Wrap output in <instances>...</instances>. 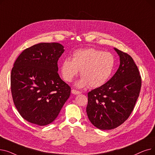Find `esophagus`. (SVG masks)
Instances as JSON below:
<instances>
[{
  "mask_svg": "<svg viewBox=\"0 0 155 155\" xmlns=\"http://www.w3.org/2000/svg\"><path fill=\"white\" fill-rule=\"evenodd\" d=\"M71 93H72L73 94H74V95H78V94H81V92H80V91L74 90V89H73V90H71Z\"/></svg>",
  "mask_w": 155,
  "mask_h": 155,
  "instance_id": "esophagus-1",
  "label": "esophagus"
}]
</instances>
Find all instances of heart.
<instances>
[{
	"instance_id": "1",
	"label": "heart",
	"mask_w": 155,
	"mask_h": 155,
	"mask_svg": "<svg viewBox=\"0 0 155 155\" xmlns=\"http://www.w3.org/2000/svg\"><path fill=\"white\" fill-rule=\"evenodd\" d=\"M114 55L94 48L80 49L73 53V58H65L61 65L63 78L71 82L80 70L82 76L75 85L97 88L103 85L110 78L115 67Z\"/></svg>"
}]
</instances>
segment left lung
<instances>
[{
	"label": "left lung",
	"mask_w": 155,
	"mask_h": 155,
	"mask_svg": "<svg viewBox=\"0 0 155 155\" xmlns=\"http://www.w3.org/2000/svg\"><path fill=\"white\" fill-rule=\"evenodd\" d=\"M114 49L120 58L118 70L107 82L88 93V117L102 130L114 129L127 119L141 87L140 72L132 57Z\"/></svg>",
	"instance_id": "1"
}]
</instances>
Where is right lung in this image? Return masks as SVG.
<instances>
[{
    "mask_svg": "<svg viewBox=\"0 0 155 155\" xmlns=\"http://www.w3.org/2000/svg\"><path fill=\"white\" fill-rule=\"evenodd\" d=\"M64 51L58 43H39L24 50L14 64L13 101L20 115L31 123L50 124L69 98L71 88L58 73V61Z\"/></svg>",
    "mask_w": 155,
    "mask_h": 155,
    "instance_id": "1",
    "label": "right lung"
}]
</instances>
